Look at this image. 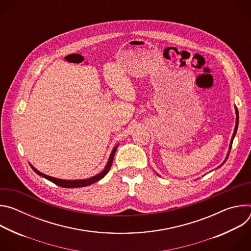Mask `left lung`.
<instances>
[{"instance_id":"1","label":"left lung","mask_w":251,"mask_h":251,"mask_svg":"<svg viewBox=\"0 0 251 251\" xmlns=\"http://www.w3.org/2000/svg\"><path fill=\"white\" fill-rule=\"evenodd\" d=\"M235 113H236V122H235V128H234V131H233V135H232V138H231V141H230V146H229V151H230V148H231V145H232V142H233V138H234V136H235V134H236V131H237V127H238V111H237V108L235 107ZM229 151H228V153H229ZM228 155L229 154H227V156H226V160H225V162L227 160V157H228ZM224 162V163H225ZM220 168V167H219Z\"/></svg>"}]
</instances>
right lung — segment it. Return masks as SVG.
Here are the masks:
<instances>
[{"label":"right lung","instance_id":"obj_1","mask_svg":"<svg viewBox=\"0 0 251 251\" xmlns=\"http://www.w3.org/2000/svg\"><path fill=\"white\" fill-rule=\"evenodd\" d=\"M117 147H118V145L115 146L114 149L112 150V152H111V154H110V157H109V160H108V163H107V165H106V167L104 168V170H103L101 173L97 174L96 176H91V177H89V178H86V180H75V181L61 180V178H56V177L50 176H48V175L43 174L42 172H40V171H38L35 168H33L31 165H30V167H31V169H32L35 173H37L38 175H40L41 176H44L45 178H47V180L52 182L53 184H55V185H57V186H59V187H62V188H82V187L89 186V185H91V184H93V183H96L97 181L101 180V178H102L103 176H105V175L109 172V170H110V168H111V166H112V163H113V158H114L115 152H116V150H117Z\"/></svg>","mask_w":251,"mask_h":251}]
</instances>
